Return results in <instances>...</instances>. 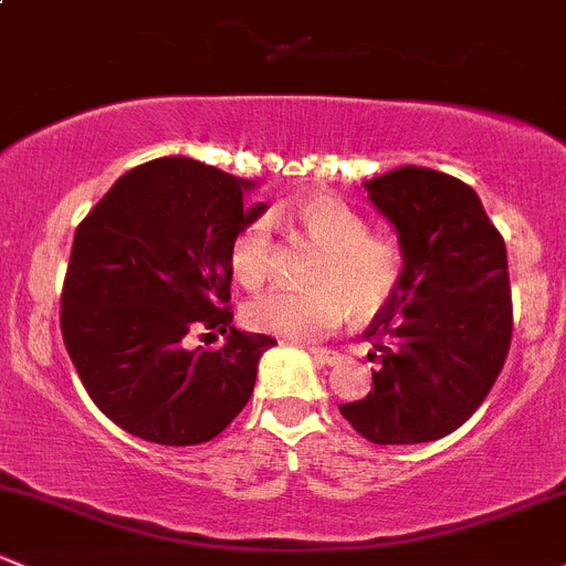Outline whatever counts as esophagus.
Segmentation results:
<instances>
[{
  "instance_id": "esophagus-1",
  "label": "esophagus",
  "mask_w": 566,
  "mask_h": 566,
  "mask_svg": "<svg viewBox=\"0 0 566 566\" xmlns=\"http://www.w3.org/2000/svg\"><path fill=\"white\" fill-rule=\"evenodd\" d=\"M310 356H313L318 364H337L339 361V354L332 348H310Z\"/></svg>"
}]
</instances>
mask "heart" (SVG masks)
<instances>
[{"label": "heart", "instance_id": "1", "mask_svg": "<svg viewBox=\"0 0 566 566\" xmlns=\"http://www.w3.org/2000/svg\"><path fill=\"white\" fill-rule=\"evenodd\" d=\"M294 227L318 248L310 264L313 289H270L245 305V324L281 339L310 343L350 315L367 321L394 302L405 277V256L394 242L369 234L367 221L332 193L302 199ZM275 234L266 216L242 223L229 248V264L242 285H261L275 270Z\"/></svg>", "mask_w": 566, "mask_h": 566}]
</instances>
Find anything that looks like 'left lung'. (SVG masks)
<instances>
[{
  "mask_svg": "<svg viewBox=\"0 0 566 566\" xmlns=\"http://www.w3.org/2000/svg\"><path fill=\"white\" fill-rule=\"evenodd\" d=\"M367 191L397 229L405 277L364 332L380 358L373 391L339 412L375 446L440 440L483 405L507 358V248L478 193L451 175L402 167Z\"/></svg>",
  "mask_w": 566,
  "mask_h": 566,
  "instance_id": "obj_1",
  "label": "left lung"
}]
</instances>
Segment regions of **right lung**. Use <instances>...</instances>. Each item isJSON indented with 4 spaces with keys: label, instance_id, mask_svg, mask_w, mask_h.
Masks as SVG:
<instances>
[{
    "label": "right lung",
    "instance_id": "obj_1",
    "mask_svg": "<svg viewBox=\"0 0 566 566\" xmlns=\"http://www.w3.org/2000/svg\"><path fill=\"white\" fill-rule=\"evenodd\" d=\"M251 180L167 156L129 169L77 223L62 289V337L91 402L156 446H199L248 405L275 339L237 332L229 248ZM228 334L218 352L185 337Z\"/></svg>",
    "mask_w": 566,
    "mask_h": 566
}]
</instances>
